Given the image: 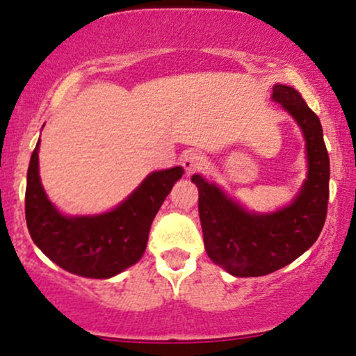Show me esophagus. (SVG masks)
Listing matches in <instances>:
<instances>
[{"instance_id": "34e87169", "label": "esophagus", "mask_w": 356, "mask_h": 356, "mask_svg": "<svg viewBox=\"0 0 356 356\" xmlns=\"http://www.w3.org/2000/svg\"><path fill=\"white\" fill-rule=\"evenodd\" d=\"M204 162H206L204 161V157L197 152H187V154H184V157H182V167L186 169L187 174H192V172H195V170L202 169Z\"/></svg>"}]
</instances>
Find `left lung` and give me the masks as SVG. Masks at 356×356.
Listing matches in <instances>:
<instances>
[{
    "instance_id": "1",
    "label": "left lung",
    "mask_w": 356,
    "mask_h": 356,
    "mask_svg": "<svg viewBox=\"0 0 356 356\" xmlns=\"http://www.w3.org/2000/svg\"><path fill=\"white\" fill-rule=\"evenodd\" d=\"M271 99L295 118L306 147L308 172L288 206L273 212L248 211L201 174L191 179L199 189V218L207 256L238 277L264 276L293 263L313 246L326 219L330 157L320 118L301 93L288 85H275Z\"/></svg>"
}]
</instances>
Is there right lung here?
<instances>
[{"instance_id": "1", "label": "right lung", "mask_w": 356, "mask_h": 356, "mask_svg": "<svg viewBox=\"0 0 356 356\" xmlns=\"http://www.w3.org/2000/svg\"><path fill=\"white\" fill-rule=\"evenodd\" d=\"M40 140L26 174L24 212L33 243L65 271L107 280L144 256L150 224L184 169L150 172L117 207L102 214L67 216L48 199L40 179Z\"/></svg>"}]
</instances>
